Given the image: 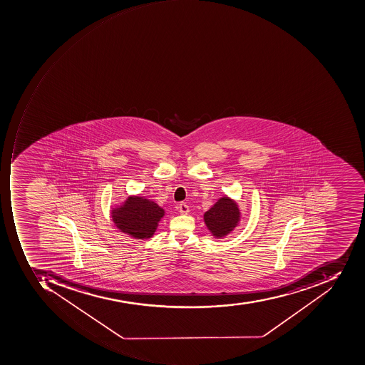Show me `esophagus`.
<instances>
[{
  "label": "esophagus",
  "instance_id": "1",
  "mask_svg": "<svg viewBox=\"0 0 365 365\" xmlns=\"http://www.w3.org/2000/svg\"><path fill=\"white\" fill-rule=\"evenodd\" d=\"M180 213L187 214L190 212L189 205L185 203H181L179 205Z\"/></svg>",
  "mask_w": 365,
  "mask_h": 365
}]
</instances>
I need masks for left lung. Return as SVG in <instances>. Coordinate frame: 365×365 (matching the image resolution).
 Instances as JSON below:
<instances>
[{
    "label": "left lung",
    "instance_id": "left-lung-1",
    "mask_svg": "<svg viewBox=\"0 0 365 365\" xmlns=\"http://www.w3.org/2000/svg\"><path fill=\"white\" fill-rule=\"evenodd\" d=\"M240 220V211L237 203L224 196L204 214V222L215 237L227 235L237 227Z\"/></svg>",
    "mask_w": 365,
    "mask_h": 365
}]
</instances>
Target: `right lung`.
<instances>
[{"label":"right lung","instance_id":"right-lung-1","mask_svg":"<svg viewBox=\"0 0 365 365\" xmlns=\"http://www.w3.org/2000/svg\"><path fill=\"white\" fill-rule=\"evenodd\" d=\"M164 211L158 204L140 196H130L125 203L112 212L116 227L136 239L153 235Z\"/></svg>","mask_w":365,"mask_h":365}]
</instances>
